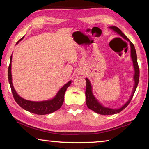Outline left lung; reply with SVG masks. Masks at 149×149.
I'll use <instances>...</instances> for the list:
<instances>
[{"instance_id":"obj_1","label":"left lung","mask_w":149,"mask_h":149,"mask_svg":"<svg viewBox=\"0 0 149 149\" xmlns=\"http://www.w3.org/2000/svg\"><path fill=\"white\" fill-rule=\"evenodd\" d=\"M110 29L113 30L115 32H117V34L120 35V36L123 38L124 39L126 40L127 41L130 42V50H131V58L132 60L133 61V66L134 68V86L133 88V91H132V95L130 97V99L128 100L125 104L123 106H122L119 109H111L109 107H105L100 103L95 98V97L93 95V92H92V86L89 81L87 78H86V91H85V96H86V103L87 107L89 109L93 110V111L96 112V113L100 115H114L116 113H118L120 111H122L124 109L128 106V105L130 104V102L132 100V98H133L134 94L136 92V90L137 88V86L138 85L139 79V68L138 66V64H137V54L136 51V49L134 44L131 42L128 38L126 36V35L124 34L123 32L121 31V30L118 29L117 26H109Z\"/></svg>"}]
</instances>
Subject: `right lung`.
<instances>
[{"instance_id":"add662e5","label":"right lung","mask_w":149,"mask_h":149,"mask_svg":"<svg viewBox=\"0 0 149 149\" xmlns=\"http://www.w3.org/2000/svg\"><path fill=\"white\" fill-rule=\"evenodd\" d=\"M24 36L19 40L17 42V44L21 40H22ZM12 55L10 56V63L8 67V81L10 85L11 90L12 92V94L13 98L17 104L21 106L23 109H25L27 111H29L34 114L37 115H46L49 113L55 112V111L59 109L63 105L64 99V94L66 91L67 88L70 85L72 81H70L65 84L63 87H62L59 91L56 94V96L53 99L48 100L40 101V102H33L25 100L21 98L19 96L17 93H16L15 90L13 87L12 84V72H11V66H12Z\"/></svg>"}]
</instances>
